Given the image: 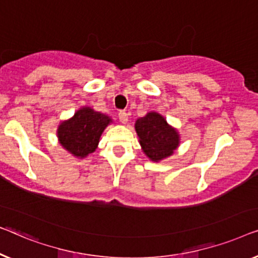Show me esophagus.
I'll return each mask as SVG.
<instances>
[{
    "instance_id": "esophagus-1",
    "label": "esophagus",
    "mask_w": 258,
    "mask_h": 258,
    "mask_svg": "<svg viewBox=\"0 0 258 258\" xmlns=\"http://www.w3.org/2000/svg\"><path fill=\"white\" fill-rule=\"evenodd\" d=\"M118 118H119V120H120L121 124H126V122H127V120H128V115H127V113H126L125 111L119 112Z\"/></svg>"
}]
</instances>
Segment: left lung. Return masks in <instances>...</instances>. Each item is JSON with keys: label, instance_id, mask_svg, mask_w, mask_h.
Returning <instances> with one entry per match:
<instances>
[{"label": "left lung", "instance_id": "8db88e82", "mask_svg": "<svg viewBox=\"0 0 258 258\" xmlns=\"http://www.w3.org/2000/svg\"><path fill=\"white\" fill-rule=\"evenodd\" d=\"M134 128L139 137L141 150L154 162L170 157L180 146V133L158 112H148L145 117L137 119Z\"/></svg>", "mask_w": 258, "mask_h": 258}]
</instances>
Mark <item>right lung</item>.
<instances>
[{
	"instance_id": "1",
	"label": "right lung",
	"mask_w": 258,
	"mask_h": 258,
	"mask_svg": "<svg viewBox=\"0 0 258 258\" xmlns=\"http://www.w3.org/2000/svg\"><path fill=\"white\" fill-rule=\"evenodd\" d=\"M111 117L83 106L57 127V138L61 147L75 158L84 159L98 148L104 130L112 124Z\"/></svg>"
}]
</instances>
